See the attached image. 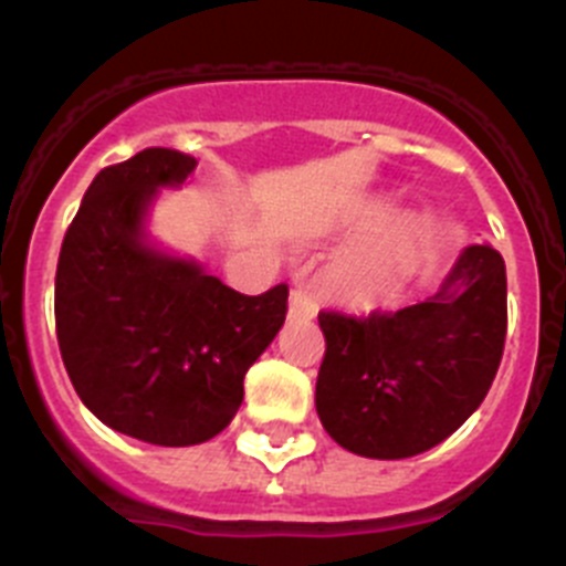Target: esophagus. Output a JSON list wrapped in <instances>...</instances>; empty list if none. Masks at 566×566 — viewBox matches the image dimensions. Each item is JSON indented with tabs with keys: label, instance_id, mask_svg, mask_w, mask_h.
I'll list each match as a JSON object with an SVG mask.
<instances>
[{
	"label": "esophagus",
	"instance_id": "34e87169",
	"mask_svg": "<svg viewBox=\"0 0 566 566\" xmlns=\"http://www.w3.org/2000/svg\"><path fill=\"white\" fill-rule=\"evenodd\" d=\"M314 314H317V303H314L312 294L303 292V289H294L292 297H289V317L314 319Z\"/></svg>",
	"mask_w": 566,
	"mask_h": 566
}]
</instances>
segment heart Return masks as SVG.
<instances>
[{
    "label": "heart",
    "instance_id": "b5f03b06",
    "mask_svg": "<svg viewBox=\"0 0 566 566\" xmlns=\"http://www.w3.org/2000/svg\"><path fill=\"white\" fill-rule=\"evenodd\" d=\"M424 238L417 229L379 240L337 272V289L352 306L377 308L391 303L417 274Z\"/></svg>",
    "mask_w": 566,
    "mask_h": 566
}]
</instances>
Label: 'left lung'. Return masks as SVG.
Listing matches in <instances>:
<instances>
[{"instance_id":"obj_1","label":"left lung","mask_w":566,"mask_h":566,"mask_svg":"<svg viewBox=\"0 0 566 566\" xmlns=\"http://www.w3.org/2000/svg\"><path fill=\"white\" fill-rule=\"evenodd\" d=\"M326 357L317 417L368 459L444 442L488 397L507 334V274L493 247H468L437 294L399 312H319Z\"/></svg>"}]
</instances>
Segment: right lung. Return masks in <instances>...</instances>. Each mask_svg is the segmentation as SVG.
Listing matches in <instances>:
<instances>
[{"mask_svg": "<svg viewBox=\"0 0 566 566\" xmlns=\"http://www.w3.org/2000/svg\"><path fill=\"white\" fill-rule=\"evenodd\" d=\"M192 155L149 147L93 178L56 266V337L70 382L107 428L164 448L201 444L232 422L249 365L286 319L289 286L249 297L195 260L147 243L161 187Z\"/></svg>", "mask_w": 566, "mask_h": 566, "instance_id": "right-lung-1", "label": "right lung"}]
</instances>
